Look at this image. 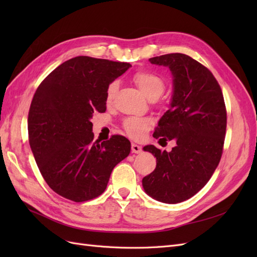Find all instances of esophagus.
<instances>
[{
    "mask_svg": "<svg viewBox=\"0 0 257 257\" xmlns=\"http://www.w3.org/2000/svg\"><path fill=\"white\" fill-rule=\"evenodd\" d=\"M142 151L143 150H142V147L141 146H138L136 144H132V152L138 154V153H141Z\"/></svg>",
    "mask_w": 257,
    "mask_h": 257,
    "instance_id": "34e87169",
    "label": "esophagus"
}]
</instances>
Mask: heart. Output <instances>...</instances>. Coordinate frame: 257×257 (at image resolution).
I'll list each match as a JSON object with an SVG mask.
<instances>
[{
    "instance_id": "b5f03b06",
    "label": "heart",
    "mask_w": 257,
    "mask_h": 257,
    "mask_svg": "<svg viewBox=\"0 0 257 257\" xmlns=\"http://www.w3.org/2000/svg\"><path fill=\"white\" fill-rule=\"evenodd\" d=\"M134 81L137 84V87L148 97H159L163 91L165 89V83L162 80L161 77L150 72H138L134 76ZM116 91H118V82L113 81L109 84L107 89L106 102L110 104ZM152 120L149 118H141V116H130L123 122V127L126 133L135 139L143 138L148 130H150L152 126Z\"/></svg>"
}]
</instances>
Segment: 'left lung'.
Returning a JSON list of instances; mask_svg holds the SVG:
<instances>
[{
    "label": "left lung",
    "instance_id": "left-lung-1",
    "mask_svg": "<svg viewBox=\"0 0 257 257\" xmlns=\"http://www.w3.org/2000/svg\"><path fill=\"white\" fill-rule=\"evenodd\" d=\"M169 68L174 91L169 109L154 131V138L175 139L172 151L144 147L157 158V167L143 179L145 192L165 204H178L204 188L222 157L226 132L223 93L212 73L183 53L149 59Z\"/></svg>",
    "mask_w": 257,
    "mask_h": 257
}]
</instances>
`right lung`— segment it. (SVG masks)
<instances>
[{
  "instance_id": "add662e5",
  "label": "right lung",
  "mask_w": 257,
  "mask_h": 257,
  "mask_svg": "<svg viewBox=\"0 0 257 257\" xmlns=\"http://www.w3.org/2000/svg\"><path fill=\"white\" fill-rule=\"evenodd\" d=\"M132 65L91 57L65 61L37 88L28 118L29 143L45 181L76 203L102 194L114 166L131 152L121 135L93 141L92 116L105 112L109 84Z\"/></svg>"
}]
</instances>
